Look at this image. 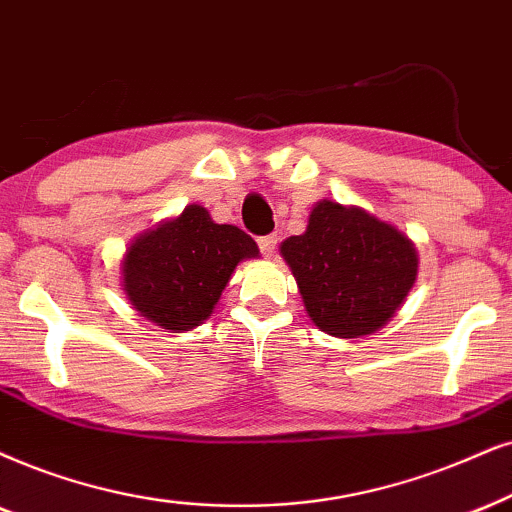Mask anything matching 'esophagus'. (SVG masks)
<instances>
[{"label": "esophagus", "instance_id": "1", "mask_svg": "<svg viewBox=\"0 0 512 512\" xmlns=\"http://www.w3.org/2000/svg\"><path fill=\"white\" fill-rule=\"evenodd\" d=\"M257 243H260V250H262V255H264V257H271V255H274V252H276L278 236H274V234H271V236H262L260 241H257Z\"/></svg>", "mask_w": 512, "mask_h": 512}]
</instances>
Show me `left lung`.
<instances>
[{"mask_svg":"<svg viewBox=\"0 0 512 512\" xmlns=\"http://www.w3.org/2000/svg\"><path fill=\"white\" fill-rule=\"evenodd\" d=\"M304 309L335 338H361L385 326L418 276V252L397 226L361 208L321 200L307 231L281 243Z\"/></svg>","mask_w":512,"mask_h":512,"instance_id":"8db88e82","label":"left lung"}]
</instances>
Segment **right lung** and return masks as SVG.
Masks as SVG:
<instances>
[{
    "mask_svg": "<svg viewBox=\"0 0 512 512\" xmlns=\"http://www.w3.org/2000/svg\"><path fill=\"white\" fill-rule=\"evenodd\" d=\"M260 255L231 224H215L203 205L137 236L122 260L129 304L165 331H191L210 319L238 262Z\"/></svg>",
    "mask_w": 512,
    "mask_h": 512,
    "instance_id": "right-lung-1",
    "label": "right lung"
}]
</instances>
